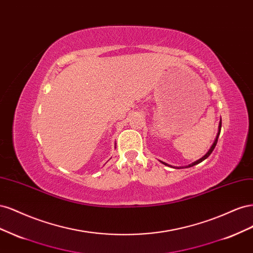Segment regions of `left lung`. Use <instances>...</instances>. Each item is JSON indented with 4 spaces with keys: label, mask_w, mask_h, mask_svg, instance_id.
Masks as SVG:
<instances>
[{
    "label": "left lung",
    "mask_w": 253,
    "mask_h": 253,
    "mask_svg": "<svg viewBox=\"0 0 253 253\" xmlns=\"http://www.w3.org/2000/svg\"><path fill=\"white\" fill-rule=\"evenodd\" d=\"M220 127H221V120L219 121V126H218V133H217V135H216V138H215V140H214V142H213V144H212V147L210 148V150L208 151V153H207V154L204 156V157H202L201 159H198V160H196L195 163H193V164H191V165H189L188 167H186V168H190V167H193V166H195V165H197V164H200V163H202L203 160H205L206 158H208L209 156H210V154L211 153L213 152V150H214V148H215V145H216V143H217V139H218V136H219V134H220ZM163 163V162H162ZM164 165H166V166H169L168 164H166V163H163ZM179 169V168H178Z\"/></svg>",
    "instance_id": "left-lung-1"
}]
</instances>
